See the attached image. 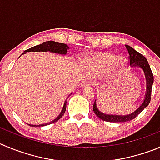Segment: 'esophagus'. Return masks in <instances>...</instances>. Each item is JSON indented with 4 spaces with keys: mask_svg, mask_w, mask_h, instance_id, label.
I'll use <instances>...</instances> for the list:
<instances>
[{
    "mask_svg": "<svg viewBox=\"0 0 160 160\" xmlns=\"http://www.w3.org/2000/svg\"><path fill=\"white\" fill-rule=\"evenodd\" d=\"M92 83L90 81V80H87V81H83L81 84L82 88H87L92 86Z\"/></svg>",
    "mask_w": 160,
    "mask_h": 160,
    "instance_id": "34e87169",
    "label": "esophagus"
}]
</instances>
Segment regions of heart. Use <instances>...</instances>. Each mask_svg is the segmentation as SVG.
<instances>
[{"mask_svg": "<svg viewBox=\"0 0 160 160\" xmlns=\"http://www.w3.org/2000/svg\"><path fill=\"white\" fill-rule=\"evenodd\" d=\"M118 58L110 53H103L92 59V62L95 66L101 69H110L118 62Z\"/></svg>", "mask_w": 160, "mask_h": 160, "instance_id": "obj_1", "label": "heart"}]
</instances>
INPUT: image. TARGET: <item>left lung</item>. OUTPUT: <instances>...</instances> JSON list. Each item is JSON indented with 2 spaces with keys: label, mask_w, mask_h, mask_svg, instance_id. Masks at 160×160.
I'll use <instances>...</instances> for the list:
<instances>
[{
  "label": "left lung",
  "mask_w": 160,
  "mask_h": 160,
  "mask_svg": "<svg viewBox=\"0 0 160 160\" xmlns=\"http://www.w3.org/2000/svg\"><path fill=\"white\" fill-rule=\"evenodd\" d=\"M125 48H126V50H128V53H129V62L131 67H139V68H142L143 71H144L146 78V85H147L145 98H144V102H142V104L135 111H133L129 114H126V115H118V114L115 115V114H107L102 113V112L98 110V107L96 106V101H95L93 105V110L95 112V114L98 116V118H99L102 120L106 121V122H125L132 120L146 107H148V105L151 101V93H152V84H153V81H154V77H153L152 72L151 70L150 65H149L145 57H144L141 53H140L137 50H134L133 48H132L131 46L125 45Z\"/></svg>",
  "instance_id": "8db88e82"
}]
</instances>
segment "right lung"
<instances>
[{"label":"right lung","instance_id":"obj_1","mask_svg":"<svg viewBox=\"0 0 160 160\" xmlns=\"http://www.w3.org/2000/svg\"><path fill=\"white\" fill-rule=\"evenodd\" d=\"M68 50V45L66 44H64V43H60V42H57L54 41H47V42H45L42 43V44L38 45V46H33L31 48L28 49V50H25L22 54H24L26 53L27 52H51V53H58V54H66L67 51ZM66 103H67V99L65 101V103H64L63 106V108H62V112H61V114L54 119V120L51 121V122H48V123H46V124H41V125H28L30 126H36V127H40V126H45V125H50V124L52 123H54V122H58L62 116L64 115L65 114V110H66Z\"/></svg>","mask_w":160,"mask_h":160}]
</instances>
